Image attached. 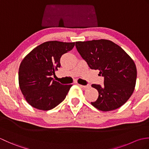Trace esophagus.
<instances>
[{"label": "esophagus", "mask_w": 149, "mask_h": 149, "mask_svg": "<svg viewBox=\"0 0 149 149\" xmlns=\"http://www.w3.org/2000/svg\"><path fill=\"white\" fill-rule=\"evenodd\" d=\"M78 85L80 87H81V88H84V89H86V88H90V85H86V86H84V85H82V84H78Z\"/></svg>", "instance_id": "esophagus-1"}]
</instances>
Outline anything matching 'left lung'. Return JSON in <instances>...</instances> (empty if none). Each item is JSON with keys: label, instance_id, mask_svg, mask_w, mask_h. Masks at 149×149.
Listing matches in <instances>:
<instances>
[{"label": "left lung", "instance_id": "left-lung-1", "mask_svg": "<svg viewBox=\"0 0 149 149\" xmlns=\"http://www.w3.org/2000/svg\"><path fill=\"white\" fill-rule=\"evenodd\" d=\"M75 47L91 69L99 70L104 84H92L99 92L91 102L102 111L123 105L134 90L137 70L133 60L121 47L110 40H97L75 42Z\"/></svg>", "mask_w": 149, "mask_h": 149}]
</instances>
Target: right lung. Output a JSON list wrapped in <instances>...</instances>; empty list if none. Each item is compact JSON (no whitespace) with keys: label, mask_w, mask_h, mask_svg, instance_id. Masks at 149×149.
<instances>
[{"label":"right lung","mask_w":149,"mask_h":149,"mask_svg":"<svg viewBox=\"0 0 149 149\" xmlns=\"http://www.w3.org/2000/svg\"><path fill=\"white\" fill-rule=\"evenodd\" d=\"M75 42L50 41L34 48L25 57L18 70L19 86L27 102L34 108L47 111L63 102L72 84H61L52 75L61 66L60 58Z\"/></svg>","instance_id":"obj_1"}]
</instances>
